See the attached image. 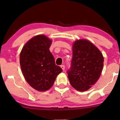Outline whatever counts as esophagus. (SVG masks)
Listing matches in <instances>:
<instances>
[{"mask_svg":"<svg viewBox=\"0 0 120 120\" xmlns=\"http://www.w3.org/2000/svg\"><path fill=\"white\" fill-rule=\"evenodd\" d=\"M60 67H61V68H62V69H63V70L65 69V66H64V65H62L61 66H60Z\"/></svg>","mask_w":120,"mask_h":120,"instance_id":"obj_1","label":"esophagus"}]
</instances>
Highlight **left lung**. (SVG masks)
<instances>
[{
    "label": "left lung",
    "mask_w": 120,
    "mask_h": 120,
    "mask_svg": "<svg viewBox=\"0 0 120 120\" xmlns=\"http://www.w3.org/2000/svg\"><path fill=\"white\" fill-rule=\"evenodd\" d=\"M103 62L102 54L92 43L76 40L73 44L71 66L67 71L70 85L79 91L89 89L101 76Z\"/></svg>",
    "instance_id": "left-lung-1"
}]
</instances>
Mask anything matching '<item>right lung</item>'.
<instances>
[{"label": "right lung", "instance_id": "1", "mask_svg": "<svg viewBox=\"0 0 120 120\" xmlns=\"http://www.w3.org/2000/svg\"><path fill=\"white\" fill-rule=\"evenodd\" d=\"M52 41L44 35L35 36L23 47L19 56L21 68L29 85L39 91L51 87L62 69L55 64L51 53Z\"/></svg>", "mask_w": 120, "mask_h": 120}]
</instances>
